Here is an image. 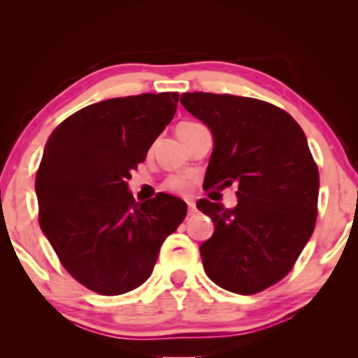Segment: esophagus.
<instances>
[{
	"mask_svg": "<svg viewBox=\"0 0 358 358\" xmlns=\"http://www.w3.org/2000/svg\"><path fill=\"white\" fill-rule=\"evenodd\" d=\"M187 207H189V215H194L195 213V202L194 200H187Z\"/></svg>",
	"mask_w": 358,
	"mask_h": 358,
	"instance_id": "esophagus-1",
	"label": "esophagus"
}]
</instances>
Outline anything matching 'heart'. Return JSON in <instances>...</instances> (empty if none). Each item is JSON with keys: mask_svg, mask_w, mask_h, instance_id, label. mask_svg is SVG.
I'll return each mask as SVG.
<instances>
[{"mask_svg": "<svg viewBox=\"0 0 358 358\" xmlns=\"http://www.w3.org/2000/svg\"><path fill=\"white\" fill-rule=\"evenodd\" d=\"M199 127H202V125L197 124V122H180V124L178 125V129H176V131H178L179 136H185L192 130L199 129ZM187 185H189L187 180L182 178H173V179H169V182H168V187L173 190H178V192H184V190H187Z\"/></svg>", "mask_w": 358, "mask_h": 358, "instance_id": "b5f03b06", "label": "heart"}]
</instances>
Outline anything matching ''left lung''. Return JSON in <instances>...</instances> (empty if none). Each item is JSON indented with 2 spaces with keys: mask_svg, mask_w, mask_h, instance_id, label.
Instances as JSON below:
<instances>
[{
  "mask_svg": "<svg viewBox=\"0 0 358 358\" xmlns=\"http://www.w3.org/2000/svg\"><path fill=\"white\" fill-rule=\"evenodd\" d=\"M180 104L212 131L203 187L238 185V205L202 199L212 238L200 244L210 280L252 295L282 280L310 241L320 174L301 127L290 114L252 97L184 92Z\"/></svg>",
  "mask_w": 358,
  "mask_h": 358,
  "instance_id": "8db88e82",
  "label": "left lung"
}]
</instances>
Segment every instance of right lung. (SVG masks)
Wrapping results in <instances>:
<instances>
[{
  "label": "right lung",
  "instance_id": "obj_1",
  "mask_svg": "<svg viewBox=\"0 0 358 358\" xmlns=\"http://www.w3.org/2000/svg\"><path fill=\"white\" fill-rule=\"evenodd\" d=\"M178 101V92L106 99L48 136L36 176L38 223L63 267L92 292L114 296L146 282L187 215L171 194L135 202L127 182Z\"/></svg>",
  "mask_w": 358,
  "mask_h": 358
}]
</instances>
